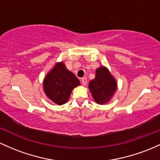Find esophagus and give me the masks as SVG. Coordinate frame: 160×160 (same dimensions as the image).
Wrapping results in <instances>:
<instances>
[{"label":"esophagus","mask_w":160,"mask_h":160,"mask_svg":"<svg viewBox=\"0 0 160 160\" xmlns=\"http://www.w3.org/2000/svg\"><path fill=\"white\" fill-rule=\"evenodd\" d=\"M82 85H87V83H88V80H87V78H82Z\"/></svg>","instance_id":"esophagus-1"}]
</instances>
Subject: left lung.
<instances>
[{
    "instance_id": "8db88e82",
    "label": "left lung",
    "mask_w": 160,
    "mask_h": 160,
    "mask_svg": "<svg viewBox=\"0 0 160 160\" xmlns=\"http://www.w3.org/2000/svg\"><path fill=\"white\" fill-rule=\"evenodd\" d=\"M89 88L97 103H106L116 91V82L108 69L102 66L96 70V76L90 82Z\"/></svg>"
}]
</instances>
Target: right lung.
Listing matches in <instances>:
<instances>
[{"instance_id": "obj_1", "label": "right lung", "mask_w": 160, "mask_h": 160, "mask_svg": "<svg viewBox=\"0 0 160 160\" xmlns=\"http://www.w3.org/2000/svg\"><path fill=\"white\" fill-rule=\"evenodd\" d=\"M79 85L75 75L62 62H58L44 78V90L52 101L61 105L68 101L72 89Z\"/></svg>"}]
</instances>
